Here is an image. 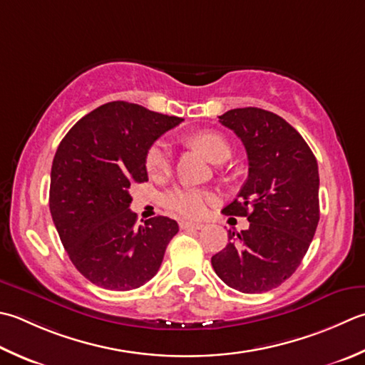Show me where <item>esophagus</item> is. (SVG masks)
Segmentation results:
<instances>
[{
    "label": "esophagus",
    "instance_id": "obj_1",
    "mask_svg": "<svg viewBox=\"0 0 365 365\" xmlns=\"http://www.w3.org/2000/svg\"><path fill=\"white\" fill-rule=\"evenodd\" d=\"M204 225L192 223V221H180V230H201Z\"/></svg>",
    "mask_w": 365,
    "mask_h": 365
}]
</instances>
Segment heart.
Here are the masks:
<instances>
[{
    "instance_id": "obj_1",
    "label": "heart",
    "mask_w": 365,
    "mask_h": 365,
    "mask_svg": "<svg viewBox=\"0 0 365 365\" xmlns=\"http://www.w3.org/2000/svg\"><path fill=\"white\" fill-rule=\"evenodd\" d=\"M190 142L213 163H223L231 156L230 142L215 131L192 134ZM145 169L148 175L153 178L169 175L173 169V155H170V147L166 140L160 139L148 147L145 153ZM213 201L215 197L212 192L192 187H177L163 196L164 207L185 218L202 217Z\"/></svg>"
}]
</instances>
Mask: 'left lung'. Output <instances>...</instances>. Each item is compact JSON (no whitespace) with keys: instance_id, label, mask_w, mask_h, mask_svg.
I'll return each instance as SVG.
<instances>
[{"instance_id":"obj_1","label":"left lung","mask_w":365,"mask_h":365,"mask_svg":"<svg viewBox=\"0 0 365 365\" xmlns=\"http://www.w3.org/2000/svg\"><path fill=\"white\" fill-rule=\"evenodd\" d=\"M245 145L248 178L223 213L247 217L250 227L230 230L212 266L227 287L266 292L296 272L319 221V175L304 138L277 113L244 107L220 115Z\"/></svg>"}]
</instances>
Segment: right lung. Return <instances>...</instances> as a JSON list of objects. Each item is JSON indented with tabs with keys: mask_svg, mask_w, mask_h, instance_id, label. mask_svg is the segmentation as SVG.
<instances>
[{
	"mask_svg": "<svg viewBox=\"0 0 365 365\" xmlns=\"http://www.w3.org/2000/svg\"><path fill=\"white\" fill-rule=\"evenodd\" d=\"M182 121L112 101L78 120L56 148L50 213L69 259L96 287L130 291L158 272L178 225L168 217L135 225L130 187L148 180V147Z\"/></svg>",
	"mask_w": 365,
	"mask_h": 365,
	"instance_id": "right-lung-1",
	"label": "right lung"
}]
</instances>
